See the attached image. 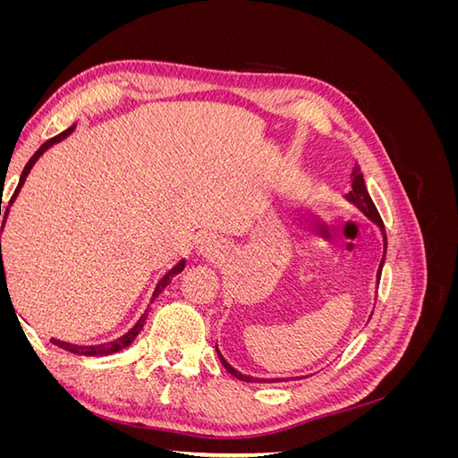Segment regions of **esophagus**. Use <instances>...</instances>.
<instances>
[{"label": "esophagus", "mask_w": 458, "mask_h": 458, "mask_svg": "<svg viewBox=\"0 0 458 458\" xmlns=\"http://www.w3.org/2000/svg\"><path fill=\"white\" fill-rule=\"evenodd\" d=\"M224 252H225L224 241L216 237V234H206V237H202L199 242V254H202L204 258L214 259V258L224 256Z\"/></svg>", "instance_id": "esophagus-1"}]
</instances>
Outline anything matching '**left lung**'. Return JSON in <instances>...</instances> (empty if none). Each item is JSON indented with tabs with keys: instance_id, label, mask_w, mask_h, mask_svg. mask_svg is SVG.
<instances>
[{
	"instance_id": "obj_1",
	"label": "left lung",
	"mask_w": 458,
	"mask_h": 458,
	"mask_svg": "<svg viewBox=\"0 0 458 458\" xmlns=\"http://www.w3.org/2000/svg\"><path fill=\"white\" fill-rule=\"evenodd\" d=\"M352 177H353L352 189H350L348 195H345V200H350L352 204H355V206L359 208V210H361V212H363V214L372 221V224H377V225L380 227L382 239H384V254H382V261H380L378 273H377V283H380V275H382L384 259H386V250H387V237H386L384 221H382V217H380V214H378V210H377V206H374V202H372V199H370V195H369L367 185H365V179H363V174H361V168H359V165H357V168H353ZM370 317H372V315H370ZM216 352H217V355H219V361H221V365H224V367L227 369V372H229V374H233L234 378L242 380V382H286V380H293V378H256V377H248V374L239 372L237 369H233V367L225 361V357L219 353L217 345H216Z\"/></svg>"
}]
</instances>
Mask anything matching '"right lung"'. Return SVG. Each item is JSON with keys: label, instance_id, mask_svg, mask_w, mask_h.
<instances>
[{"label": "right lung", "instance_id": "obj_1", "mask_svg": "<svg viewBox=\"0 0 458 458\" xmlns=\"http://www.w3.org/2000/svg\"><path fill=\"white\" fill-rule=\"evenodd\" d=\"M74 128L76 126H71L68 130H64L63 133H59V135H55V137H51L49 141H46L44 145H41L36 152H34V157L29 160V164L24 165V170H22V175H21V182H19V187L15 189V192H13V197H11V200H9V204H7V208L4 210V225H5V219H7V216H9V208H11V204L15 202V199H17V195H19V191H21V187L24 185V182H26V175L30 174V170H32V165L38 162V158L44 155V152L49 148V147H53L55 143H61L64 137H68L71 135L72 131H74ZM0 216H2V204H0ZM185 269V259H182L177 263V266H174L168 273H165L162 279L158 281V284H157V288H155V293H152V300L150 301H155L160 294H162V290L168 286L170 283H172V279L175 275H179ZM5 286H7V281H5V271H4V261H2V241H0V293L2 290H5ZM9 293V290H7ZM147 315H148V310L141 315V318L140 321H137L126 335L123 336H120V338H116V340H113V342H106V344H97V345H78V344H68V342H63V340H57V338H51V342L55 344V345H59V348H63V350H66V352H72V353H78V355H89V357H101V355H110V353H116V352H120V350H123V348H128V345H131V342L137 338V335H140V332L143 330V325H145V321H147Z\"/></svg>", "mask_w": 458, "mask_h": 458}]
</instances>
